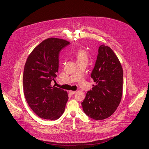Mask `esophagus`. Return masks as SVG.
Returning a JSON list of instances; mask_svg holds the SVG:
<instances>
[{
    "instance_id": "34e87169",
    "label": "esophagus",
    "mask_w": 149,
    "mask_h": 149,
    "mask_svg": "<svg viewBox=\"0 0 149 149\" xmlns=\"http://www.w3.org/2000/svg\"><path fill=\"white\" fill-rule=\"evenodd\" d=\"M69 93L71 94H74L75 93V91H72V90H70L69 91Z\"/></svg>"
}]
</instances>
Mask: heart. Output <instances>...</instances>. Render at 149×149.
Here are the masks:
<instances>
[{"instance_id":"heart-1","label":"heart","mask_w":149,"mask_h":149,"mask_svg":"<svg viewBox=\"0 0 149 149\" xmlns=\"http://www.w3.org/2000/svg\"><path fill=\"white\" fill-rule=\"evenodd\" d=\"M76 58L77 61H82L86 59L87 60L88 55H87V52L83 49H78L76 52Z\"/></svg>"}]
</instances>
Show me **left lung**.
<instances>
[{"label": "left lung", "mask_w": 149, "mask_h": 149, "mask_svg": "<svg viewBox=\"0 0 149 149\" xmlns=\"http://www.w3.org/2000/svg\"><path fill=\"white\" fill-rule=\"evenodd\" d=\"M96 85L86 93L81 103L85 113L92 119L102 120L117 109L123 96V70L112 49L101 45L91 74Z\"/></svg>", "instance_id": "left-lung-1"}]
</instances>
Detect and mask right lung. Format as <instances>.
<instances>
[{
  "instance_id": "right-lung-1",
  "label": "right lung",
  "mask_w": 149,
  "mask_h": 149,
  "mask_svg": "<svg viewBox=\"0 0 149 149\" xmlns=\"http://www.w3.org/2000/svg\"><path fill=\"white\" fill-rule=\"evenodd\" d=\"M70 43L63 39L48 38L33 49L26 61L24 96L33 111L41 118L56 120L65 111L68 93L52 86L51 82L57 77L59 52Z\"/></svg>"
}]
</instances>
